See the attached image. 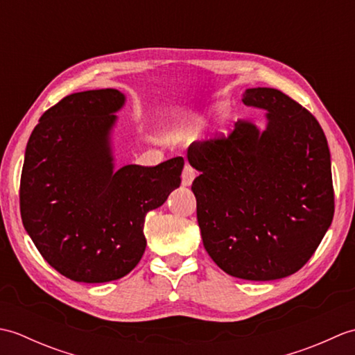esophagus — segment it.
<instances>
[{"label": "esophagus", "instance_id": "1", "mask_svg": "<svg viewBox=\"0 0 355 355\" xmlns=\"http://www.w3.org/2000/svg\"><path fill=\"white\" fill-rule=\"evenodd\" d=\"M195 177H197V171H195L189 163H186L184 168H183V172H182V184L183 186H191Z\"/></svg>", "mask_w": 355, "mask_h": 355}]
</instances>
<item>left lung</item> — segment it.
Masks as SVG:
<instances>
[{
    "mask_svg": "<svg viewBox=\"0 0 355 355\" xmlns=\"http://www.w3.org/2000/svg\"><path fill=\"white\" fill-rule=\"evenodd\" d=\"M247 107L267 111L262 132L238 120L227 137L193 141L192 192L202 244L218 267L247 281L302 268L334 216L329 148L310 111L275 88H248Z\"/></svg>",
    "mask_w": 355,
    "mask_h": 355,
    "instance_id": "8db88e82",
    "label": "left lung"
}]
</instances>
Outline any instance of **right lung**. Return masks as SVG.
Segmentation results:
<instances>
[{"instance_id":"1","label":"right lung","mask_w":355,"mask_h":355,"mask_svg":"<svg viewBox=\"0 0 355 355\" xmlns=\"http://www.w3.org/2000/svg\"><path fill=\"white\" fill-rule=\"evenodd\" d=\"M123 103L114 88L67 96L41 116L26 148L22 224L42 258L76 282L130 273L146 248V214L182 183L183 157L114 171L110 134Z\"/></svg>"}]
</instances>
